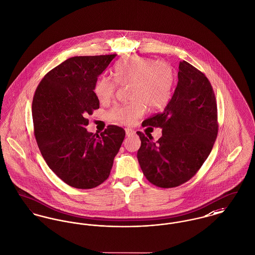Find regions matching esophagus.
I'll return each mask as SVG.
<instances>
[{
    "instance_id": "obj_1",
    "label": "esophagus",
    "mask_w": 255,
    "mask_h": 255,
    "mask_svg": "<svg viewBox=\"0 0 255 255\" xmlns=\"http://www.w3.org/2000/svg\"><path fill=\"white\" fill-rule=\"evenodd\" d=\"M125 131H126V135L127 136H133L135 134V131L133 129H131V128H126Z\"/></svg>"
}]
</instances>
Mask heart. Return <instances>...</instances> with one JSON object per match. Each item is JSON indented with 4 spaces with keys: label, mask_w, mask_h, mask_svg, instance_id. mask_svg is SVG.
I'll use <instances>...</instances> for the list:
<instances>
[{
    "label": "heart",
    "mask_w": 255,
    "mask_h": 255,
    "mask_svg": "<svg viewBox=\"0 0 255 255\" xmlns=\"http://www.w3.org/2000/svg\"><path fill=\"white\" fill-rule=\"evenodd\" d=\"M119 84L130 85V98L133 102L115 107L109 114L113 121L121 124H134L145 113L160 110L170 100L175 82V73L170 64L154 59L131 55L121 59L115 67ZM117 82L102 78L96 82L94 92L102 103L115 97Z\"/></svg>",
    "instance_id": "1"
}]
</instances>
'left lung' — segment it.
<instances>
[{"instance_id":"obj_1","label":"left lung","mask_w":255,"mask_h":255,"mask_svg":"<svg viewBox=\"0 0 255 255\" xmlns=\"http://www.w3.org/2000/svg\"><path fill=\"white\" fill-rule=\"evenodd\" d=\"M175 93L162 113L142 126L162 128L157 141L137 131V160L149 182L176 187L196 175L215 144L218 123L216 96L208 78L186 61L179 62Z\"/></svg>"}]
</instances>
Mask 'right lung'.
Masks as SVG:
<instances>
[{
	"mask_svg": "<svg viewBox=\"0 0 255 255\" xmlns=\"http://www.w3.org/2000/svg\"><path fill=\"white\" fill-rule=\"evenodd\" d=\"M117 54L75 56L49 71L36 89L34 134L48 167L68 185L90 189L111 174L125 137L123 128L109 125L100 135L87 132V117L100 107L94 88Z\"/></svg>",
	"mask_w": 255,
	"mask_h": 255,
	"instance_id": "add662e5",
	"label": "right lung"
}]
</instances>
